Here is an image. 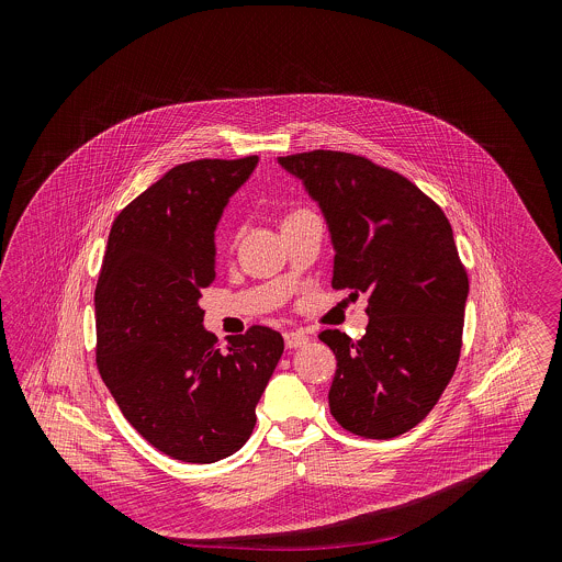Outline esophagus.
Instances as JSON below:
<instances>
[{
  "label": "esophagus",
  "instance_id": "esophagus-1",
  "mask_svg": "<svg viewBox=\"0 0 562 562\" xmlns=\"http://www.w3.org/2000/svg\"><path fill=\"white\" fill-rule=\"evenodd\" d=\"M283 339H285V346H288V348H301V346L310 344V335H307L305 330H301V328H296V330H285V333H283Z\"/></svg>",
  "mask_w": 562,
  "mask_h": 562
}]
</instances>
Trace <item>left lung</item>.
Listing matches in <instances>:
<instances>
[{"label":"left lung","mask_w":562,"mask_h":562,"mask_svg":"<svg viewBox=\"0 0 562 562\" xmlns=\"http://www.w3.org/2000/svg\"><path fill=\"white\" fill-rule=\"evenodd\" d=\"M279 164L321 205L330 285L368 294L361 339L318 335L337 359L330 415L359 437H398L430 413L461 357L470 281L452 227L415 183L363 156L318 149Z\"/></svg>","instance_id":"1"}]
</instances>
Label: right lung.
Wrapping results in <instances>:
<instances>
[{
    "label": "right lung",
    "instance_id": "obj_1",
    "mask_svg": "<svg viewBox=\"0 0 562 562\" xmlns=\"http://www.w3.org/2000/svg\"><path fill=\"white\" fill-rule=\"evenodd\" d=\"M257 156L170 168L112 223L94 290L97 368L125 419L160 452L214 463L238 452L283 337L250 326L227 346L203 328L214 232Z\"/></svg>",
    "mask_w": 562,
    "mask_h": 562
}]
</instances>
